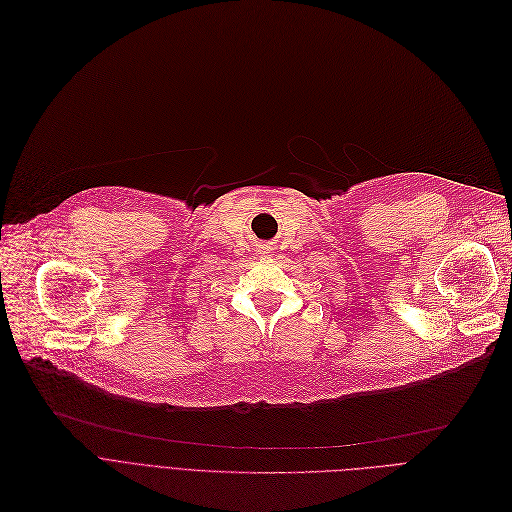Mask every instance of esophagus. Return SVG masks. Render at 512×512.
Here are the masks:
<instances>
[{"label": "esophagus", "instance_id": "esophagus-1", "mask_svg": "<svg viewBox=\"0 0 512 512\" xmlns=\"http://www.w3.org/2000/svg\"><path fill=\"white\" fill-rule=\"evenodd\" d=\"M260 254H262V252H260ZM264 254H269V252H264Z\"/></svg>", "mask_w": 512, "mask_h": 512}]
</instances>
